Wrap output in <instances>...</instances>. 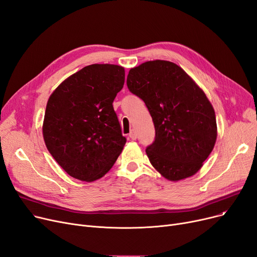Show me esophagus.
<instances>
[{
  "mask_svg": "<svg viewBox=\"0 0 257 257\" xmlns=\"http://www.w3.org/2000/svg\"><path fill=\"white\" fill-rule=\"evenodd\" d=\"M129 137H130L132 140H137V138H138V133H137V131H136V130H132V131L130 132Z\"/></svg>",
  "mask_w": 257,
  "mask_h": 257,
  "instance_id": "1",
  "label": "esophagus"
}]
</instances>
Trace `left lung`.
<instances>
[{
	"instance_id": "left-lung-1",
	"label": "left lung",
	"mask_w": 257,
	"mask_h": 257,
	"mask_svg": "<svg viewBox=\"0 0 257 257\" xmlns=\"http://www.w3.org/2000/svg\"><path fill=\"white\" fill-rule=\"evenodd\" d=\"M127 87L153 120L155 138L146 148L152 166L170 181L195 174L217 137L214 109L204 91L181 67L161 60L130 69Z\"/></svg>"
}]
</instances>
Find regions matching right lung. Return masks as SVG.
I'll return each mask as SVG.
<instances>
[{
	"label": "right lung",
	"mask_w": 257,
	"mask_h": 257,
	"mask_svg": "<svg viewBox=\"0 0 257 257\" xmlns=\"http://www.w3.org/2000/svg\"><path fill=\"white\" fill-rule=\"evenodd\" d=\"M124 83L122 67L93 64L69 76L50 95L43 137L52 158L70 176L95 181L117 160L127 140L112 103Z\"/></svg>",
	"instance_id": "1"
}]
</instances>
